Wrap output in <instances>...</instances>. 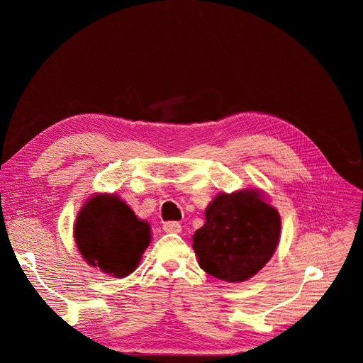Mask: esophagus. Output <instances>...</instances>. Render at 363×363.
<instances>
[{"label": "esophagus", "mask_w": 363, "mask_h": 363, "mask_svg": "<svg viewBox=\"0 0 363 363\" xmlns=\"http://www.w3.org/2000/svg\"><path fill=\"white\" fill-rule=\"evenodd\" d=\"M163 230L167 233H180L182 232V225L175 221H169L163 224Z\"/></svg>", "instance_id": "esophagus-1"}]
</instances>
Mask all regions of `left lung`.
I'll return each instance as SVG.
<instances>
[{
	"mask_svg": "<svg viewBox=\"0 0 363 363\" xmlns=\"http://www.w3.org/2000/svg\"><path fill=\"white\" fill-rule=\"evenodd\" d=\"M204 215L192 248L201 269L219 280L240 283L256 276L279 245L280 213L260 189L219 192Z\"/></svg>",
	"mask_w": 363,
	"mask_h": 363,
	"instance_id": "left-lung-1",
	"label": "left lung"
}]
</instances>
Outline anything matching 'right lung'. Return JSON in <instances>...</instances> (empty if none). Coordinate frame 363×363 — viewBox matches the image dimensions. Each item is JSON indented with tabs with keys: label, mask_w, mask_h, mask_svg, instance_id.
Wrapping results in <instances>:
<instances>
[{
	"label": "right lung",
	"mask_w": 363,
	"mask_h": 363,
	"mask_svg": "<svg viewBox=\"0 0 363 363\" xmlns=\"http://www.w3.org/2000/svg\"><path fill=\"white\" fill-rule=\"evenodd\" d=\"M74 239L86 263L123 279L139 267L151 242V225L118 195L100 192L77 213Z\"/></svg>",
	"instance_id": "right-lung-1"
}]
</instances>
